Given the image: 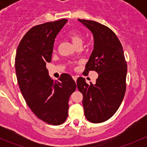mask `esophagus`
Wrapping results in <instances>:
<instances>
[{
  "label": "esophagus",
  "mask_w": 147,
  "mask_h": 147,
  "mask_svg": "<svg viewBox=\"0 0 147 147\" xmlns=\"http://www.w3.org/2000/svg\"><path fill=\"white\" fill-rule=\"evenodd\" d=\"M72 78H73L74 80H75V82H76L77 79H78V77H77V76H72Z\"/></svg>",
  "instance_id": "obj_1"
}]
</instances>
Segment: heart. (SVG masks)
<instances>
[{
	"mask_svg": "<svg viewBox=\"0 0 147 147\" xmlns=\"http://www.w3.org/2000/svg\"><path fill=\"white\" fill-rule=\"evenodd\" d=\"M67 37L75 47H77L78 45H82L83 38L80 34L77 33V32H71L68 34Z\"/></svg>",
	"mask_w": 147,
	"mask_h": 147,
	"instance_id": "1",
	"label": "heart"
}]
</instances>
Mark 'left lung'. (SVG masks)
<instances>
[{
	"instance_id": "8db88e82",
	"label": "left lung",
	"mask_w": 147,
	"mask_h": 147,
	"mask_svg": "<svg viewBox=\"0 0 147 147\" xmlns=\"http://www.w3.org/2000/svg\"><path fill=\"white\" fill-rule=\"evenodd\" d=\"M78 20L91 31L94 38V49L84 72L94 70L99 75L94 84H88L80 77L77 85L83 95L86 119L101 123L115 115L124 99L127 63L121 42L112 30L93 20Z\"/></svg>"
}]
</instances>
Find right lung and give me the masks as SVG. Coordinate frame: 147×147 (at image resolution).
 I'll return each mask as SVG.
<instances>
[{
  "label": "right lung",
  "instance_id": "1",
  "mask_svg": "<svg viewBox=\"0 0 147 147\" xmlns=\"http://www.w3.org/2000/svg\"><path fill=\"white\" fill-rule=\"evenodd\" d=\"M67 22L61 19L30 29L15 59L18 83L26 103L40 119L53 125L67 118L69 98L76 90L70 75L63 74L59 81H53L46 68V63L51 62L55 39Z\"/></svg>",
  "mask_w": 147,
  "mask_h": 147
}]
</instances>
